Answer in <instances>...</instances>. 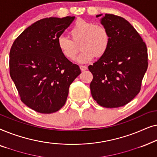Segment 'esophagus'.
<instances>
[{
	"label": "esophagus",
	"instance_id": "obj_1",
	"mask_svg": "<svg viewBox=\"0 0 157 157\" xmlns=\"http://www.w3.org/2000/svg\"><path fill=\"white\" fill-rule=\"evenodd\" d=\"M80 68L81 71H86L87 69V67L86 66H83V65H81L80 66Z\"/></svg>",
	"mask_w": 157,
	"mask_h": 157
}]
</instances>
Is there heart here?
<instances>
[{
	"label": "heart",
	"instance_id": "b5f03b06",
	"mask_svg": "<svg viewBox=\"0 0 157 157\" xmlns=\"http://www.w3.org/2000/svg\"><path fill=\"white\" fill-rule=\"evenodd\" d=\"M70 35L72 40L65 36L58 38V48L63 57L73 61L78 51L76 44L81 41V52L76 58V61L81 63H89L96 56H103L110 45V34L106 28L81 19L76 21L73 25Z\"/></svg>",
	"mask_w": 157,
	"mask_h": 157
}]
</instances>
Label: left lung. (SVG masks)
Here are the masks:
<instances>
[{"instance_id":"1","label":"left lung","mask_w":157,"mask_h":157,"mask_svg":"<svg viewBox=\"0 0 157 157\" xmlns=\"http://www.w3.org/2000/svg\"><path fill=\"white\" fill-rule=\"evenodd\" d=\"M102 16V14L96 17ZM101 23L108 30L111 41L105 55L89 69L92 97L106 108H117L130 102L141 89L148 67L147 48L136 29L122 17L105 14Z\"/></svg>"}]
</instances>
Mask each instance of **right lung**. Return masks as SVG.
<instances>
[{
	"mask_svg": "<svg viewBox=\"0 0 157 157\" xmlns=\"http://www.w3.org/2000/svg\"><path fill=\"white\" fill-rule=\"evenodd\" d=\"M75 16L46 18L25 29L10 51V75L21 100L41 113L59 111L67 99L68 89L81 74L80 68L66 59L57 39Z\"/></svg>",
	"mask_w": 157,
	"mask_h": 157,
	"instance_id": "add662e5",
	"label": "right lung"
}]
</instances>
